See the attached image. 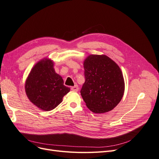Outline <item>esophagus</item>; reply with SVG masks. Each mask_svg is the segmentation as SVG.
Listing matches in <instances>:
<instances>
[{
	"mask_svg": "<svg viewBox=\"0 0 159 159\" xmlns=\"http://www.w3.org/2000/svg\"><path fill=\"white\" fill-rule=\"evenodd\" d=\"M71 90H72V91H78L79 87H78V86L77 85H75V86L71 87Z\"/></svg>",
	"mask_w": 159,
	"mask_h": 159,
	"instance_id": "esophagus-1",
	"label": "esophagus"
}]
</instances>
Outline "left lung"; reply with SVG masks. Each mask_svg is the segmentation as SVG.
<instances>
[{
	"label": "left lung",
	"instance_id": "8db88e82",
	"mask_svg": "<svg viewBox=\"0 0 159 159\" xmlns=\"http://www.w3.org/2000/svg\"><path fill=\"white\" fill-rule=\"evenodd\" d=\"M85 83L80 91L87 107L96 113L111 111L124 94L123 75L119 66L106 55H91L84 63Z\"/></svg>",
	"mask_w": 159,
	"mask_h": 159
}]
</instances>
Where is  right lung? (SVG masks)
<instances>
[{
  "mask_svg": "<svg viewBox=\"0 0 159 159\" xmlns=\"http://www.w3.org/2000/svg\"><path fill=\"white\" fill-rule=\"evenodd\" d=\"M25 91L31 102L44 111L57 106L70 91L61 76L55 73L53 62L43 59L32 69L25 84Z\"/></svg>",
  "mask_w": 159,
  "mask_h": 159,
  "instance_id": "obj_1",
  "label": "right lung"
}]
</instances>
